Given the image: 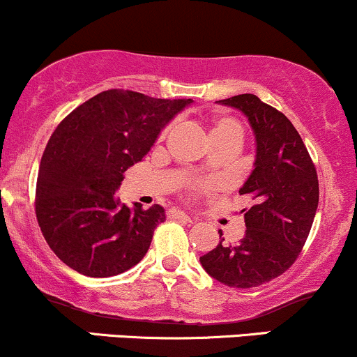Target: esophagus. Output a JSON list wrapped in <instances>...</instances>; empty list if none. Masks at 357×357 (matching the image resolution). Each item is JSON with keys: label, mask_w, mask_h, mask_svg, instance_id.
Instances as JSON below:
<instances>
[{"label": "esophagus", "mask_w": 357, "mask_h": 357, "mask_svg": "<svg viewBox=\"0 0 357 357\" xmlns=\"http://www.w3.org/2000/svg\"><path fill=\"white\" fill-rule=\"evenodd\" d=\"M168 218H172V220H182V221H185V223H194L192 218L187 216L185 213H182V211H177V209L168 211Z\"/></svg>", "instance_id": "obj_1"}]
</instances>
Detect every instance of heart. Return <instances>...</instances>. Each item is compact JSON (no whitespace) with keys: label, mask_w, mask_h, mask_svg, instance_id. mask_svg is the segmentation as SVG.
I'll return each mask as SVG.
<instances>
[{"label":"heart","mask_w":357,"mask_h":357,"mask_svg":"<svg viewBox=\"0 0 357 357\" xmlns=\"http://www.w3.org/2000/svg\"><path fill=\"white\" fill-rule=\"evenodd\" d=\"M243 126L236 121L235 117L229 116H218L211 121L209 126V141L211 143H220V141H235V143H241L243 139ZM213 187V183L208 182V180H197V182H192L187 190L189 194H201L208 192V190Z\"/></svg>","instance_id":"1"}]
</instances>
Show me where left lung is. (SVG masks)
Returning <instances> with one entry per match:
<instances>
[{
	"mask_svg": "<svg viewBox=\"0 0 357 357\" xmlns=\"http://www.w3.org/2000/svg\"><path fill=\"white\" fill-rule=\"evenodd\" d=\"M220 102L241 110L255 132V168L240 189L254 204L241 211L243 238L235 245H225L223 238L201 264L216 281L245 289L272 281L300 257L318 208V175L284 114L252 93Z\"/></svg>",
	"mask_w": 357,
	"mask_h": 357,
	"instance_id": "obj_1",
	"label": "left lung"
}]
</instances>
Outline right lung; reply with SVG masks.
Masks as SVG:
<instances>
[{"label": "right lung", "instance_id": "add662e5", "mask_svg": "<svg viewBox=\"0 0 357 357\" xmlns=\"http://www.w3.org/2000/svg\"><path fill=\"white\" fill-rule=\"evenodd\" d=\"M190 102L112 88L59 122L40 160L36 216L68 267L110 278L146 255L165 211L158 204L128 208L116 190L124 172L146 156L168 121Z\"/></svg>", "mask_w": 357, "mask_h": 357}]
</instances>
